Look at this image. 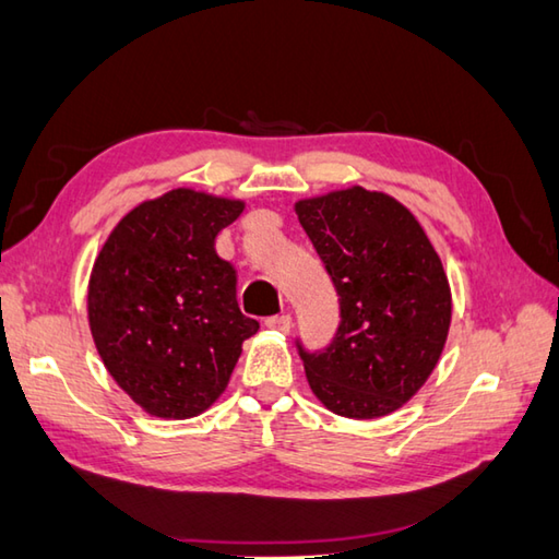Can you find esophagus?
<instances>
[{
  "instance_id": "esophagus-1",
  "label": "esophagus",
  "mask_w": 559,
  "mask_h": 559,
  "mask_svg": "<svg viewBox=\"0 0 559 559\" xmlns=\"http://www.w3.org/2000/svg\"><path fill=\"white\" fill-rule=\"evenodd\" d=\"M263 324H266L269 330L290 332V328H293V318H290V314L283 312V314H273V318H266V322H263Z\"/></svg>"
}]
</instances>
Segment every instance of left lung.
<instances>
[{"label":"left lung","mask_w":559,"mask_h":559,"mask_svg":"<svg viewBox=\"0 0 559 559\" xmlns=\"http://www.w3.org/2000/svg\"><path fill=\"white\" fill-rule=\"evenodd\" d=\"M340 296V328L320 352L296 340L312 393L332 413L399 411L438 364L452 298L442 261L399 200L364 188L296 202Z\"/></svg>","instance_id":"obj_1"}]
</instances>
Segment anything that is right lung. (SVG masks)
<instances>
[{
	"label": "right lung",
	"instance_id": "right-lung-1",
	"mask_svg": "<svg viewBox=\"0 0 559 559\" xmlns=\"http://www.w3.org/2000/svg\"><path fill=\"white\" fill-rule=\"evenodd\" d=\"M241 210V200L170 190L131 210L95 259V347L119 389L158 418L210 408L259 330L239 310L235 266L215 251Z\"/></svg>",
	"mask_w": 559,
	"mask_h": 559
}]
</instances>
